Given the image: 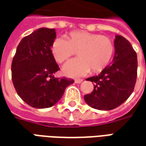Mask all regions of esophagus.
I'll list each match as a JSON object with an SVG mask.
<instances>
[{"label": "esophagus", "instance_id": "esophagus-1", "mask_svg": "<svg viewBox=\"0 0 146 146\" xmlns=\"http://www.w3.org/2000/svg\"><path fill=\"white\" fill-rule=\"evenodd\" d=\"M82 82V79H81V78H78V79L75 80V83H81Z\"/></svg>", "mask_w": 146, "mask_h": 146}]
</instances>
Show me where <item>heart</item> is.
I'll return each instance as SVG.
<instances>
[{
    "label": "heart",
    "instance_id": "1",
    "mask_svg": "<svg viewBox=\"0 0 146 146\" xmlns=\"http://www.w3.org/2000/svg\"><path fill=\"white\" fill-rule=\"evenodd\" d=\"M52 53L58 63H63L77 51L78 58L63 66V72L78 78L88 74L90 69L98 73L104 70L113 56L115 45L111 38L87 31H72L67 38H57L52 42Z\"/></svg>",
    "mask_w": 146,
    "mask_h": 146
}]
</instances>
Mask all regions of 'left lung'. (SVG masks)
I'll return each mask as SVG.
<instances>
[{"label":"left lung","instance_id":"obj_1","mask_svg":"<svg viewBox=\"0 0 146 146\" xmlns=\"http://www.w3.org/2000/svg\"><path fill=\"white\" fill-rule=\"evenodd\" d=\"M115 54L111 64L98 75L86 78L94 83V90L84 96L85 101L98 110L119 107L134 91L137 69V54L123 36L115 35Z\"/></svg>","mask_w":146,"mask_h":146}]
</instances>
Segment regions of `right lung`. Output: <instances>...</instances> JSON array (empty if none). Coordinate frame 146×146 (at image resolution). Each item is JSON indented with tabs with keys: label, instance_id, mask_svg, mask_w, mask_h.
<instances>
[{
	"label": "right lung",
	"instance_id": "1",
	"mask_svg": "<svg viewBox=\"0 0 146 146\" xmlns=\"http://www.w3.org/2000/svg\"><path fill=\"white\" fill-rule=\"evenodd\" d=\"M55 29L39 28L24 37L17 46L12 63V78L23 101L33 108H46L61 99L71 78H55L59 66L51 46Z\"/></svg>",
	"mask_w": 146,
	"mask_h": 146
}]
</instances>
